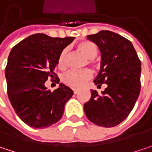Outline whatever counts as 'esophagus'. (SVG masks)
Instances as JSON below:
<instances>
[{
	"mask_svg": "<svg viewBox=\"0 0 152 152\" xmlns=\"http://www.w3.org/2000/svg\"><path fill=\"white\" fill-rule=\"evenodd\" d=\"M73 91H74V94H77V93L79 92V90H78V89H76V88H74V89H73Z\"/></svg>",
	"mask_w": 152,
	"mask_h": 152,
	"instance_id": "34e87169",
	"label": "esophagus"
}]
</instances>
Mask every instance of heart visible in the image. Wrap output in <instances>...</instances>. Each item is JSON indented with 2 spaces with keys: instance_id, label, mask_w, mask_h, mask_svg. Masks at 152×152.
<instances>
[{
  "instance_id": "obj_1",
  "label": "heart",
  "mask_w": 152,
  "mask_h": 152,
  "mask_svg": "<svg viewBox=\"0 0 152 152\" xmlns=\"http://www.w3.org/2000/svg\"><path fill=\"white\" fill-rule=\"evenodd\" d=\"M76 50L86 58L87 64L88 65L94 66V58L98 56L99 49L94 42L89 40H83L76 45ZM68 50L64 49L58 59V67L60 69H64L67 67ZM92 77V72L85 69L80 71H69L64 74L62 77V82L70 88H81Z\"/></svg>"
}]
</instances>
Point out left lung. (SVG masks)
I'll use <instances>...</instances> for the list:
<instances>
[{"mask_svg":"<svg viewBox=\"0 0 152 152\" xmlns=\"http://www.w3.org/2000/svg\"><path fill=\"white\" fill-rule=\"evenodd\" d=\"M102 54L101 69L94 79L97 87H107L99 94L91 90L90 100L84 104L87 118L103 127H113L124 121L138 99L141 83V62L132 44L110 31L88 35Z\"/></svg>","mask_w":152,"mask_h":152,"instance_id":"8db88e82","label":"left lung"}]
</instances>
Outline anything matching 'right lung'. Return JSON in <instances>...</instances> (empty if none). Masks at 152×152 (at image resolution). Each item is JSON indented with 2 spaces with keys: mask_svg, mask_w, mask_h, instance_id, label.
I'll return each instance as SVG.
<instances>
[{
  "mask_svg": "<svg viewBox=\"0 0 152 152\" xmlns=\"http://www.w3.org/2000/svg\"><path fill=\"white\" fill-rule=\"evenodd\" d=\"M74 39L36 33L10 51L5 69L8 99L20 119L31 127L45 128L57 123L73 95L72 89L63 83L51 92L45 83L58 78L54 70L58 57Z\"/></svg>",
  "mask_w": 152,
  "mask_h": 152,
  "instance_id": "obj_1",
  "label": "right lung"
}]
</instances>
